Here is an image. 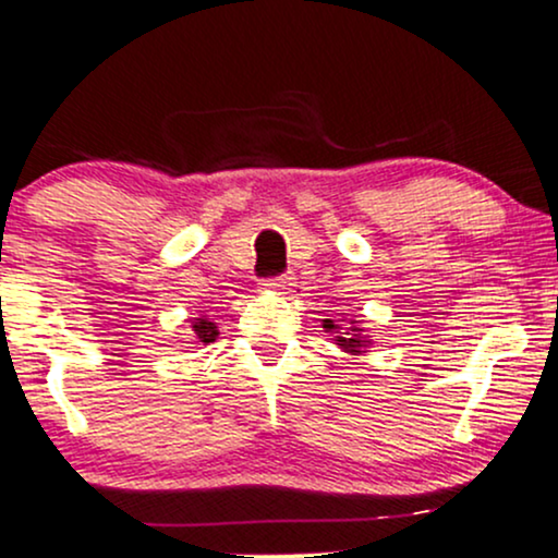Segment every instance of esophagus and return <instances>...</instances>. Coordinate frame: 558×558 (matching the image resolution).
<instances>
[{
  "label": "esophagus",
  "mask_w": 558,
  "mask_h": 558,
  "mask_svg": "<svg viewBox=\"0 0 558 558\" xmlns=\"http://www.w3.org/2000/svg\"><path fill=\"white\" fill-rule=\"evenodd\" d=\"M262 286H265V289L272 291V293H291L293 291V278H291V275H280V278L265 280Z\"/></svg>",
  "instance_id": "34e87169"
}]
</instances>
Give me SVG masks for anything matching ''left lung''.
Returning a JSON list of instances; mask_svg holds the SVG:
<instances>
[{"label":"left lung","instance_id":"obj_1","mask_svg":"<svg viewBox=\"0 0 558 558\" xmlns=\"http://www.w3.org/2000/svg\"><path fill=\"white\" fill-rule=\"evenodd\" d=\"M323 328H326V333L336 336L333 341L339 344V349H344L347 354H354V357H360V354L373 344V339L365 333V328H360V320H349V328H341L336 320H323Z\"/></svg>","mask_w":558,"mask_h":558}]
</instances>
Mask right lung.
Here are the masks:
<instances>
[{"instance_id": "obj_1", "label": "right lung", "mask_w": 558, "mask_h": 558, "mask_svg": "<svg viewBox=\"0 0 558 558\" xmlns=\"http://www.w3.org/2000/svg\"><path fill=\"white\" fill-rule=\"evenodd\" d=\"M190 328H193V344H198V347L211 344V341L219 336L217 323H214L211 317H206V315L193 317V326H190Z\"/></svg>"}]
</instances>
